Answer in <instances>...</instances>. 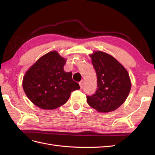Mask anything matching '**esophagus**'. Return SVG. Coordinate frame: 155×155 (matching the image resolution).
I'll list each match as a JSON object with an SVG mask.
<instances>
[{"label":"esophagus","instance_id":"1","mask_svg":"<svg viewBox=\"0 0 155 155\" xmlns=\"http://www.w3.org/2000/svg\"><path fill=\"white\" fill-rule=\"evenodd\" d=\"M79 86H80V88H82L83 87V85H84V81L83 80L81 81L79 83Z\"/></svg>","mask_w":155,"mask_h":155}]
</instances>
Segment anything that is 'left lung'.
I'll list each match as a JSON object with an SVG mask.
<instances>
[{"mask_svg":"<svg viewBox=\"0 0 155 155\" xmlns=\"http://www.w3.org/2000/svg\"><path fill=\"white\" fill-rule=\"evenodd\" d=\"M97 75V88L87 103L100 112L113 111L122 105L131 87L126 69L112 56L100 51L91 55Z\"/></svg>","mask_w":155,"mask_h":155,"instance_id":"1","label":"left lung"}]
</instances>
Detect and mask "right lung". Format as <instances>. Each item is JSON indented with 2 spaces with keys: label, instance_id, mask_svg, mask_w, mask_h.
<instances>
[{
  "label": "right lung",
  "instance_id": "1",
  "mask_svg": "<svg viewBox=\"0 0 155 155\" xmlns=\"http://www.w3.org/2000/svg\"><path fill=\"white\" fill-rule=\"evenodd\" d=\"M65 60L55 51L37 61L25 74L22 87L27 97L43 109H55L64 105L72 91L80 88L72 72L63 69Z\"/></svg>",
  "mask_w": 155,
  "mask_h": 155
}]
</instances>
